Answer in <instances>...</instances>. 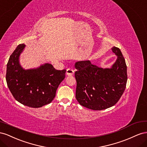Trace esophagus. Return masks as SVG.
Returning <instances> with one entry per match:
<instances>
[{"label": "esophagus", "mask_w": 147, "mask_h": 147, "mask_svg": "<svg viewBox=\"0 0 147 147\" xmlns=\"http://www.w3.org/2000/svg\"><path fill=\"white\" fill-rule=\"evenodd\" d=\"M74 70L71 68H68L66 69V74L68 76H73L74 74Z\"/></svg>", "instance_id": "1"}]
</instances>
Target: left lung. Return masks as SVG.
Instances as JSON below:
<instances>
[{"instance_id":"8db88e82","label":"left lung","mask_w":147,"mask_h":147,"mask_svg":"<svg viewBox=\"0 0 147 147\" xmlns=\"http://www.w3.org/2000/svg\"><path fill=\"white\" fill-rule=\"evenodd\" d=\"M111 50L118 58L111 68H99L89 60L75 63L76 98L81 105L93 110H105L114 106L123 94L127 66L120 49L113 47Z\"/></svg>"}]
</instances>
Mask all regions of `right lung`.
I'll list each match as a JSON object with an SVG mask.
<instances>
[{
	"mask_svg": "<svg viewBox=\"0 0 147 147\" xmlns=\"http://www.w3.org/2000/svg\"><path fill=\"white\" fill-rule=\"evenodd\" d=\"M24 46V44L18 45L10 57L7 65V84L18 102L31 108H40L53 100L66 70H57L49 63L36 69H23L19 63V57Z\"/></svg>",
	"mask_w": 147,
	"mask_h": 147,
	"instance_id": "1",
	"label": "right lung"
}]
</instances>
